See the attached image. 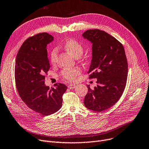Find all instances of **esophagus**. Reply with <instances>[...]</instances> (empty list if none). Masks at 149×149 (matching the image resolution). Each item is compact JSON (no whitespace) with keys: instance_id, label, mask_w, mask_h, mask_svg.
Returning a JSON list of instances; mask_svg holds the SVG:
<instances>
[{"instance_id":"34e87169","label":"esophagus","mask_w":149,"mask_h":149,"mask_svg":"<svg viewBox=\"0 0 149 149\" xmlns=\"http://www.w3.org/2000/svg\"><path fill=\"white\" fill-rule=\"evenodd\" d=\"M75 87H76V86H75V84H69V85H68V87L69 89H73V88H74Z\"/></svg>"}]
</instances>
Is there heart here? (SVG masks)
<instances>
[{
	"label": "heart",
	"instance_id": "1",
	"mask_svg": "<svg viewBox=\"0 0 149 149\" xmlns=\"http://www.w3.org/2000/svg\"><path fill=\"white\" fill-rule=\"evenodd\" d=\"M63 47L66 50L75 57H81L84 51L83 46L78 41L74 39H69L65 42ZM57 56V49L56 48H53L49 53V61L52 63L56 62ZM81 72L80 68H74L72 69H64L60 74L61 77L66 81L69 82L75 81L77 76Z\"/></svg>",
	"mask_w": 149,
	"mask_h": 149
}]
</instances>
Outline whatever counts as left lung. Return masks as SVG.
Instances as JSON below:
<instances>
[{
	"instance_id": "left-lung-1",
	"label": "left lung",
	"mask_w": 149,
	"mask_h": 149,
	"mask_svg": "<svg viewBox=\"0 0 149 149\" xmlns=\"http://www.w3.org/2000/svg\"><path fill=\"white\" fill-rule=\"evenodd\" d=\"M83 36L92 43V59L89 78H97V85L88 92L84 104L94 111H102L113 106L126 87L128 65L123 45L107 32L90 29Z\"/></svg>"
}]
</instances>
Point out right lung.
<instances>
[{"mask_svg": "<svg viewBox=\"0 0 149 149\" xmlns=\"http://www.w3.org/2000/svg\"><path fill=\"white\" fill-rule=\"evenodd\" d=\"M53 37L43 32L29 37L17 53L15 65V80L18 93L31 110L43 116L57 112L62 105V96L67 87L61 83L49 88L45 83V75L50 65L47 45Z\"/></svg>", "mask_w": 149, "mask_h": 149, "instance_id": "right-lung-1", "label": "right lung"}]
</instances>
